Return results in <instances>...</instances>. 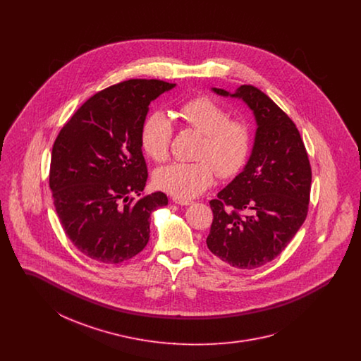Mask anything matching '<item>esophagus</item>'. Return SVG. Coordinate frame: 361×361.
<instances>
[{
  "instance_id": "1",
  "label": "esophagus",
  "mask_w": 361,
  "mask_h": 361,
  "mask_svg": "<svg viewBox=\"0 0 361 361\" xmlns=\"http://www.w3.org/2000/svg\"><path fill=\"white\" fill-rule=\"evenodd\" d=\"M173 203H176V204H180V206H190L193 202H192V200H184V199H177V197H173Z\"/></svg>"
}]
</instances>
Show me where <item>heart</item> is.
<instances>
[{
    "label": "heart",
    "mask_w": 361,
    "mask_h": 361,
    "mask_svg": "<svg viewBox=\"0 0 361 361\" xmlns=\"http://www.w3.org/2000/svg\"><path fill=\"white\" fill-rule=\"evenodd\" d=\"M178 116L204 134L197 162H173L154 173V184L177 199H192L212 185L216 171L228 178L242 171L252 152V131L246 121L230 119L228 111L212 99L199 96L181 104ZM173 123L164 112L152 114L143 126L142 146L150 158L162 162L172 143Z\"/></svg>",
    "instance_id": "heart-1"
}]
</instances>
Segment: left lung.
Instances as JSON below:
<instances>
[{"label":"left lung","mask_w":361,"mask_h":361,"mask_svg":"<svg viewBox=\"0 0 361 361\" xmlns=\"http://www.w3.org/2000/svg\"><path fill=\"white\" fill-rule=\"evenodd\" d=\"M219 96L240 99L256 121V135L243 171L209 202L214 214L207 246L238 269H255L290 243L309 211V155L293 121L256 86Z\"/></svg>","instance_id":"8db88e82"}]
</instances>
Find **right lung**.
Masks as SVG:
<instances>
[{
    "label": "right lung",
    "mask_w": 361,
    "mask_h": 361,
    "mask_svg": "<svg viewBox=\"0 0 361 361\" xmlns=\"http://www.w3.org/2000/svg\"><path fill=\"white\" fill-rule=\"evenodd\" d=\"M176 84L128 80L92 96L54 142L50 188L74 246L104 264L137 256L150 238V215L168 204L162 192L139 200L147 181L142 131L149 105Z\"/></svg>",
    "instance_id": "1"
}]
</instances>
